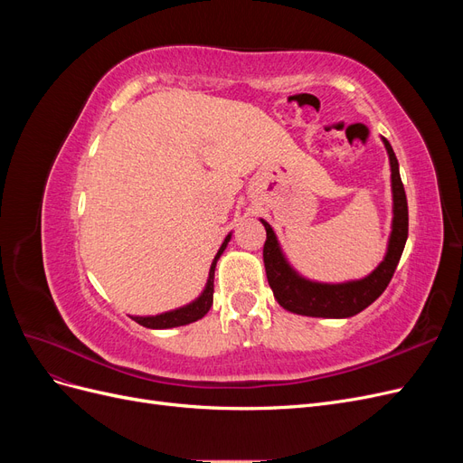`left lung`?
Returning <instances> with one entry per match:
<instances>
[{"label":"left lung","instance_id":"8db88e82","mask_svg":"<svg viewBox=\"0 0 463 463\" xmlns=\"http://www.w3.org/2000/svg\"><path fill=\"white\" fill-rule=\"evenodd\" d=\"M383 143L390 160L392 230L384 259L365 278L328 284L301 276L289 264L270 223L260 218L266 230V241L262 249L266 278H269L276 301L286 311L320 318H349L367 309L374 299L381 298V293L390 284L403 253L405 241H408V199H405L396 154L384 137Z\"/></svg>","mask_w":463,"mask_h":463}]
</instances>
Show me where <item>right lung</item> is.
Wrapping results in <instances>:
<instances>
[{
  "instance_id": "add662e5",
  "label": "right lung",
  "mask_w": 463,
  "mask_h": 463,
  "mask_svg": "<svg viewBox=\"0 0 463 463\" xmlns=\"http://www.w3.org/2000/svg\"><path fill=\"white\" fill-rule=\"evenodd\" d=\"M232 240V233L226 235V240L220 245L218 253L210 264V270H208V279H206V286L201 291V296L197 299H193L191 303L184 305V307H177V309L172 311H165L160 315H150V317H133L131 318L138 325L145 326V328H154V330H165V328H175V326H184V325H191V322L203 318L208 311L210 307H213V298H214V270H216V262L222 257L223 250H226L228 243Z\"/></svg>"
}]
</instances>
